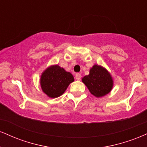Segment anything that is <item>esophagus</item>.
Listing matches in <instances>:
<instances>
[{"instance_id": "obj_1", "label": "esophagus", "mask_w": 147, "mask_h": 147, "mask_svg": "<svg viewBox=\"0 0 147 147\" xmlns=\"http://www.w3.org/2000/svg\"><path fill=\"white\" fill-rule=\"evenodd\" d=\"M75 78H76V79H77V81L81 80V74H79V73H77V74H76V75H75Z\"/></svg>"}]
</instances>
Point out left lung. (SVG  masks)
I'll return each mask as SVG.
<instances>
[{"label":"left lung","instance_id":"1","mask_svg":"<svg viewBox=\"0 0 147 147\" xmlns=\"http://www.w3.org/2000/svg\"><path fill=\"white\" fill-rule=\"evenodd\" d=\"M82 81L86 84L91 94L96 97L105 96L112 90L113 81L110 74L102 67L94 65L90 74L85 76Z\"/></svg>","mask_w":147,"mask_h":147}]
</instances>
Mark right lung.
Returning a JSON list of instances; mask_svg holds the SVG:
<instances>
[{
	"label": "right lung",
	"instance_id": "add662e5",
	"mask_svg": "<svg viewBox=\"0 0 147 147\" xmlns=\"http://www.w3.org/2000/svg\"><path fill=\"white\" fill-rule=\"evenodd\" d=\"M73 81L71 73L55 65L49 67L42 73L40 84L42 90L48 96L56 98L63 94L69 84Z\"/></svg>",
	"mask_w": 147,
	"mask_h": 147
}]
</instances>
